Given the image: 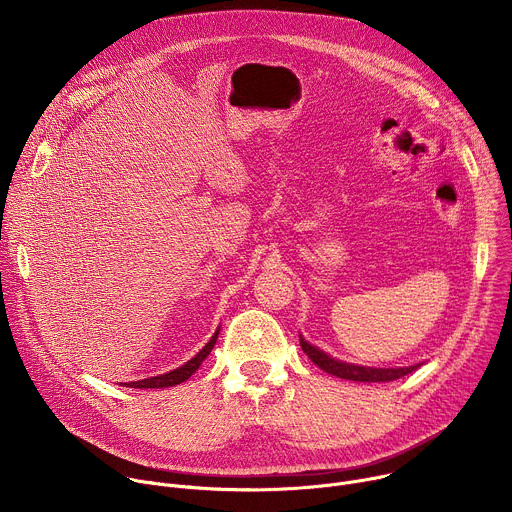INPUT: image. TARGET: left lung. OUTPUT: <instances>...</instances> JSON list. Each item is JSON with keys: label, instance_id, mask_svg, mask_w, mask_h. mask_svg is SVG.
<instances>
[{"label": "left lung", "instance_id": "obj_1", "mask_svg": "<svg viewBox=\"0 0 512 512\" xmlns=\"http://www.w3.org/2000/svg\"><path fill=\"white\" fill-rule=\"evenodd\" d=\"M300 346L302 350L310 356V360L322 371H326L328 375L346 379V381H358V383H387V381H395L401 379L413 371H417L421 367V362L411 364V367H397V369H377V367H362V364H352V362H344L338 358H332L330 354H326L324 350H320L318 346L310 344L302 334H300Z\"/></svg>", "mask_w": 512, "mask_h": 512}]
</instances>
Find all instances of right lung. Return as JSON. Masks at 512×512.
<instances>
[{
    "mask_svg": "<svg viewBox=\"0 0 512 512\" xmlns=\"http://www.w3.org/2000/svg\"><path fill=\"white\" fill-rule=\"evenodd\" d=\"M218 332H221V328H216V332H214L212 338L206 342V346H202V350L196 352L186 364H182V367H178V369H174V371H170V373L158 375V377H150V379H143V381L127 383V387H131V389H164V387H176V385L184 383L186 379H190V377L198 371L202 360L210 354V350H212L214 344H216ZM123 385H125V383H123Z\"/></svg>",
    "mask_w": 512,
    "mask_h": 512,
    "instance_id": "1",
    "label": "right lung"
}]
</instances>
